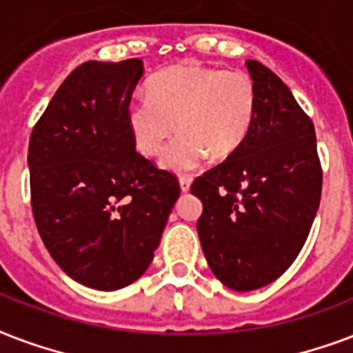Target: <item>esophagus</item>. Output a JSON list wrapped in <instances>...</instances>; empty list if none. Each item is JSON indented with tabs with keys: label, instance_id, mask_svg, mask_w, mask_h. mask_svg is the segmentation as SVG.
I'll return each instance as SVG.
<instances>
[{
	"label": "esophagus",
	"instance_id": "1",
	"mask_svg": "<svg viewBox=\"0 0 353 353\" xmlns=\"http://www.w3.org/2000/svg\"><path fill=\"white\" fill-rule=\"evenodd\" d=\"M179 184H180V190H182V193H188L191 188V179H188V176H180Z\"/></svg>",
	"mask_w": 353,
	"mask_h": 353
}]
</instances>
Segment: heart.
Instances as JSON below:
<instances>
[{
	"label": "heart",
	"mask_w": 353,
	"mask_h": 353,
	"mask_svg": "<svg viewBox=\"0 0 353 353\" xmlns=\"http://www.w3.org/2000/svg\"><path fill=\"white\" fill-rule=\"evenodd\" d=\"M258 108L256 84L245 72L182 62L147 81V97L127 108L128 132L138 152L154 158L165 147L163 168L184 173L208 157L226 160L239 151L254 125Z\"/></svg>",
	"instance_id": "heart-1"
}]
</instances>
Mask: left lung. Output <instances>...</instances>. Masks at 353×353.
<instances>
[{"label":"left lung","instance_id":"1","mask_svg":"<svg viewBox=\"0 0 353 353\" xmlns=\"http://www.w3.org/2000/svg\"><path fill=\"white\" fill-rule=\"evenodd\" d=\"M258 92L254 125L236 154L195 179L196 232L217 280L232 291L269 285L304 247L322 191L315 127L291 90L247 60Z\"/></svg>","mask_w":353,"mask_h":353}]
</instances>
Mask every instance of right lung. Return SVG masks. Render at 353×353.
<instances>
[{"mask_svg": "<svg viewBox=\"0 0 353 353\" xmlns=\"http://www.w3.org/2000/svg\"><path fill=\"white\" fill-rule=\"evenodd\" d=\"M143 62L75 68L32 128L27 163L43 245L65 274L116 291L143 274L180 195L176 176L136 152L127 108Z\"/></svg>", "mask_w": 353, "mask_h": 353, "instance_id": "right-lung-1", "label": "right lung"}]
</instances>
